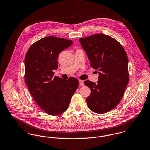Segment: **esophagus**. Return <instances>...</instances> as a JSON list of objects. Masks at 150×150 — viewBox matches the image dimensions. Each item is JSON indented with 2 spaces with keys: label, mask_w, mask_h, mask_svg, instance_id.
I'll list each match as a JSON object with an SVG mask.
<instances>
[{
  "label": "esophagus",
  "mask_w": 150,
  "mask_h": 150,
  "mask_svg": "<svg viewBox=\"0 0 150 150\" xmlns=\"http://www.w3.org/2000/svg\"><path fill=\"white\" fill-rule=\"evenodd\" d=\"M79 83H80V86L83 85H84L83 81H82V80H79Z\"/></svg>",
  "instance_id": "obj_1"
}]
</instances>
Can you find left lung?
<instances>
[{"label": "left lung", "instance_id": "1", "mask_svg": "<svg viewBox=\"0 0 150 150\" xmlns=\"http://www.w3.org/2000/svg\"><path fill=\"white\" fill-rule=\"evenodd\" d=\"M79 41L91 62L98 71L97 83L86 80L91 89L86 98L89 108L104 113L115 108L123 97L129 81L128 59L121 44L103 34H96Z\"/></svg>", "mask_w": 150, "mask_h": 150}]
</instances>
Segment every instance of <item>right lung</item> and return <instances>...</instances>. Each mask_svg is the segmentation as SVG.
<instances>
[{
	"instance_id": "obj_1",
	"label": "right lung",
	"mask_w": 150,
	"mask_h": 150,
	"mask_svg": "<svg viewBox=\"0 0 150 150\" xmlns=\"http://www.w3.org/2000/svg\"><path fill=\"white\" fill-rule=\"evenodd\" d=\"M73 43L71 40L46 37L28 49L25 59V78L33 98L46 113L56 116L67 110L79 81L75 77L64 80L54 76L58 57Z\"/></svg>"
}]
</instances>
